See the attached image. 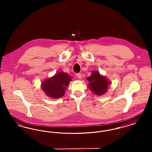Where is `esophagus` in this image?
<instances>
[{"label":"esophagus","mask_w":152,"mask_h":152,"mask_svg":"<svg viewBox=\"0 0 152 152\" xmlns=\"http://www.w3.org/2000/svg\"><path fill=\"white\" fill-rule=\"evenodd\" d=\"M76 76H77V77L79 79H82V75L81 74V73H77L76 74Z\"/></svg>","instance_id":"1"}]
</instances>
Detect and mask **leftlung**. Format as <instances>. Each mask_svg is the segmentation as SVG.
Listing matches in <instances>:
<instances>
[{
	"label": "left lung",
	"instance_id": "1",
	"mask_svg": "<svg viewBox=\"0 0 152 152\" xmlns=\"http://www.w3.org/2000/svg\"><path fill=\"white\" fill-rule=\"evenodd\" d=\"M87 80L89 81V87L91 91L97 95H102L107 92L110 83L108 79L100 75L99 72L94 71Z\"/></svg>",
	"mask_w": 152,
	"mask_h": 152
}]
</instances>
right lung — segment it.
Listing matches in <instances>:
<instances>
[{
	"label": "right lung",
	"instance_id": "obj_1",
	"mask_svg": "<svg viewBox=\"0 0 152 152\" xmlns=\"http://www.w3.org/2000/svg\"><path fill=\"white\" fill-rule=\"evenodd\" d=\"M71 77L68 73L63 72L55 75L44 81L42 88L47 96L53 99H58L64 96L65 89L68 87Z\"/></svg>",
	"mask_w": 152,
	"mask_h": 152
}]
</instances>
